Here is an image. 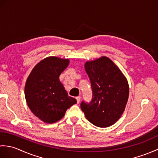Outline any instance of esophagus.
Returning <instances> with one entry per match:
<instances>
[{
    "label": "esophagus",
    "mask_w": 158,
    "mask_h": 158,
    "mask_svg": "<svg viewBox=\"0 0 158 158\" xmlns=\"http://www.w3.org/2000/svg\"><path fill=\"white\" fill-rule=\"evenodd\" d=\"M76 100H77V104H79V102H80V100H81V97H80V96H77L76 97Z\"/></svg>",
    "instance_id": "1"
}]
</instances>
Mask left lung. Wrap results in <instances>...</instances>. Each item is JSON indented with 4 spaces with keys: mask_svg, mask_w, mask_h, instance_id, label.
Here are the masks:
<instances>
[{
    "mask_svg": "<svg viewBox=\"0 0 158 158\" xmlns=\"http://www.w3.org/2000/svg\"><path fill=\"white\" fill-rule=\"evenodd\" d=\"M91 83L92 99L82 101L81 109L94 125L106 127L119 119L129 96V86L122 71L109 58L101 57L85 64Z\"/></svg>",
    "mask_w": 158,
    "mask_h": 158,
    "instance_id": "left-lung-1",
    "label": "left lung"
}]
</instances>
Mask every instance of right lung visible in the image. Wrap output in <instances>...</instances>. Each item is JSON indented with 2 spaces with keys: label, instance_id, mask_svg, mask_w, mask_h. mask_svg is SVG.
<instances>
[{
  "label": "right lung",
  "instance_id": "1",
  "mask_svg": "<svg viewBox=\"0 0 158 158\" xmlns=\"http://www.w3.org/2000/svg\"><path fill=\"white\" fill-rule=\"evenodd\" d=\"M69 60L48 57L32 69L25 85V97L31 111L43 122L52 123L62 118L66 110L77 103L69 96L59 77Z\"/></svg>",
  "mask_w": 158,
  "mask_h": 158
}]
</instances>
